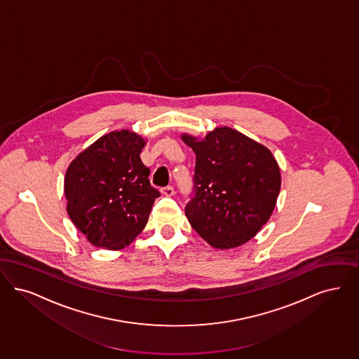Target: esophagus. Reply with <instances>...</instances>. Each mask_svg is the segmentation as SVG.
<instances>
[{
    "label": "esophagus",
    "mask_w": 359,
    "mask_h": 359,
    "mask_svg": "<svg viewBox=\"0 0 359 359\" xmlns=\"http://www.w3.org/2000/svg\"><path fill=\"white\" fill-rule=\"evenodd\" d=\"M161 191H162V194L166 196V197H172V196H174V193H175V191H174V187H163Z\"/></svg>",
    "instance_id": "1"
}]
</instances>
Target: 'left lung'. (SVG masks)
<instances>
[{
  "instance_id": "obj_1",
  "label": "left lung",
  "mask_w": 359,
  "mask_h": 359,
  "mask_svg": "<svg viewBox=\"0 0 359 359\" xmlns=\"http://www.w3.org/2000/svg\"><path fill=\"white\" fill-rule=\"evenodd\" d=\"M196 153L191 198L185 215L193 229L219 250L250 241L271 217L280 191L279 165L257 142L229 127L203 140L182 134Z\"/></svg>"
}]
</instances>
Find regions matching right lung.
<instances>
[{"label": "right lung", "instance_id": "obj_1", "mask_svg": "<svg viewBox=\"0 0 359 359\" xmlns=\"http://www.w3.org/2000/svg\"><path fill=\"white\" fill-rule=\"evenodd\" d=\"M144 140L128 130L111 131L83 150L64 178L67 212L99 248L122 250L143 231L161 194L140 161Z\"/></svg>", "mask_w": 359, "mask_h": 359}]
</instances>
